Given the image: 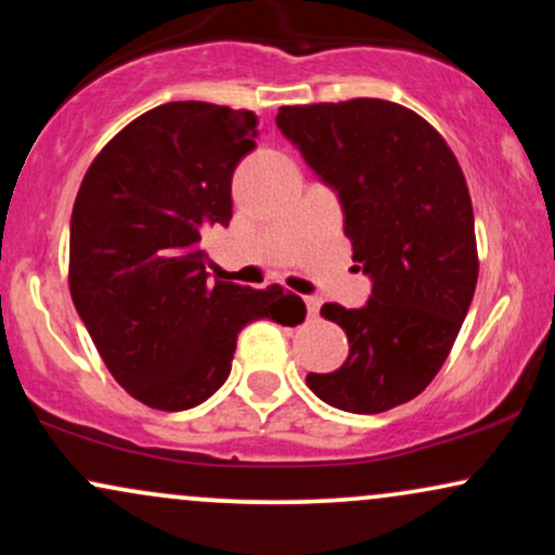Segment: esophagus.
I'll use <instances>...</instances> for the list:
<instances>
[{
    "label": "esophagus",
    "mask_w": 555,
    "mask_h": 555,
    "mask_svg": "<svg viewBox=\"0 0 555 555\" xmlns=\"http://www.w3.org/2000/svg\"><path fill=\"white\" fill-rule=\"evenodd\" d=\"M305 305H308V315L315 318L318 310H321V299L318 297H305Z\"/></svg>",
    "instance_id": "obj_1"
}]
</instances>
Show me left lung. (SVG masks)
Instances as JSON below:
<instances>
[{
  "mask_svg": "<svg viewBox=\"0 0 555 555\" xmlns=\"http://www.w3.org/2000/svg\"><path fill=\"white\" fill-rule=\"evenodd\" d=\"M276 125L339 193L352 260L373 279L365 308L323 305L349 354L305 380L336 410L378 415L425 391L473 302L480 260L467 180L441 132L393 101L282 106Z\"/></svg>",
  "mask_w": 555,
  "mask_h": 555,
  "instance_id": "obj_1",
  "label": "left lung"
}]
</instances>
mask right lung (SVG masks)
<instances>
[{
	"mask_svg": "<svg viewBox=\"0 0 555 555\" xmlns=\"http://www.w3.org/2000/svg\"><path fill=\"white\" fill-rule=\"evenodd\" d=\"M256 114L171 101L140 114L82 177L69 224V295L109 373L151 410L197 406L227 380L258 318L295 326L284 286L211 282L201 247L232 219V175L256 149Z\"/></svg>",
	"mask_w": 555,
	"mask_h": 555,
	"instance_id": "right-lung-1",
	"label": "right lung"
}]
</instances>
